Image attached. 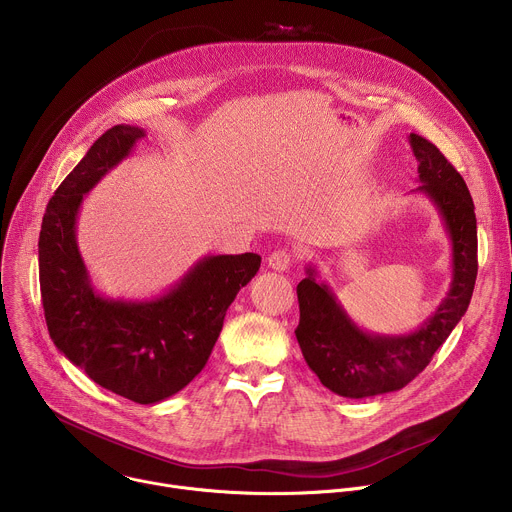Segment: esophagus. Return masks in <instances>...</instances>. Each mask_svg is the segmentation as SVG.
I'll use <instances>...</instances> for the list:
<instances>
[{
	"mask_svg": "<svg viewBox=\"0 0 512 512\" xmlns=\"http://www.w3.org/2000/svg\"><path fill=\"white\" fill-rule=\"evenodd\" d=\"M267 265L273 269V271H287L289 265H291V255L287 249H277L273 251L269 257H267Z\"/></svg>",
	"mask_w": 512,
	"mask_h": 512,
	"instance_id": "1",
	"label": "esophagus"
}]
</instances>
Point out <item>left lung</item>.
I'll list each match as a JSON object with an SVG mask.
<instances>
[{
    "mask_svg": "<svg viewBox=\"0 0 512 512\" xmlns=\"http://www.w3.org/2000/svg\"><path fill=\"white\" fill-rule=\"evenodd\" d=\"M419 162V186L440 212L452 243V283L437 310L415 330L399 336L358 328L340 306L314 265L298 283L300 324L296 338L308 367L332 393L348 399L375 397L403 389L429 364L466 314L478 273L474 202L464 178L425 137L411 133Z\"/></svg>",
    "mask_w": 512,
    "mask_h": 512,
    "instance_id": "1",
    "label": "left lung"
}]
</instances>
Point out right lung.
<instances>
[{
    "label": "right lung",
    "mask_w": 512,
    "mask_h": 512,
    "mask_svg": "<svg viewBox=\"0 0 512 512\" xmlns=\"http://www.w3.org/2000/svg\"><path fill=\"white\" fill-rule=\"evenodd\" d=\"M141 137V127L115 125L91 145L46 206L38 261L46 326L56 348L103 389L154 405L182 391L204 369L229 306L259 271L261 257H202L152 300L101 296L77 245L79 210L85 194Z\"/></svg>",
    "instance_id": "add662e5"
}]
</instances>
